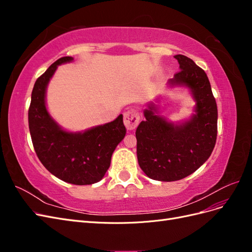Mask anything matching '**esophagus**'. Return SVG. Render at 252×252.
Masks as SVG:
<instances>
[{
	"label": "esophagus",
	"instance_id": "esophagus-1",
	"mask_svg": "<svg viewBox=\"0 0 252 252\" xmlns=\"http://www.w3.org/2000/svg\"><path fill=\"white\" fill-rule=\"evenodd\" d=\"M139 122H140V114L136 110L131 109L124 113V124L129 130H132V129H134L136 126H138Z\"/></svg>",
	"mask_w": 252,
	"mask_h": 252
}]
</instances>
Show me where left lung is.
Listing matches in <instances>:
<instances>
[{
    "label": "left lung",
    "instance_id": "8db88e82",
    "mask_svg": "<svg viewBox=\"0 0 252 252\" xmlns=\"http://www.w3.org/2000/svg\"><path fill=\"white\" fill-rule=\"evenodd\" d=\"M180 71L167 82V88H184L195 105L189 118L172 122L159 116L157 103L144 109L145 121L136 128V156L148 178L179 181L193 173L209 158L218 132V107L207 74L191 59L177 55Z\"/></svg>",
    "mask_w": 252,
    "mask_h": 252
}]
</instances>
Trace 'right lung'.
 <instances>
[{"label": "right lung", "instance_id": "add662e5", "mask_svg": "<svg viewBox=\"0 0 252 252\" xmlns=\"http://www.w3.org/2000/svg\"><path fill=\"white\" fill-rule=\"evenodd\" d=\"M70 62L72 57L59 59L35 81L28 111L29 131L37 158L51 174L70 184L91 185L104 178L126 128L123 114L82 131L66 130L51 117L46 104L48 84L58 66Z\"/></svg>", "mask_w": 252, "mask_h": 252}]
</instances>
